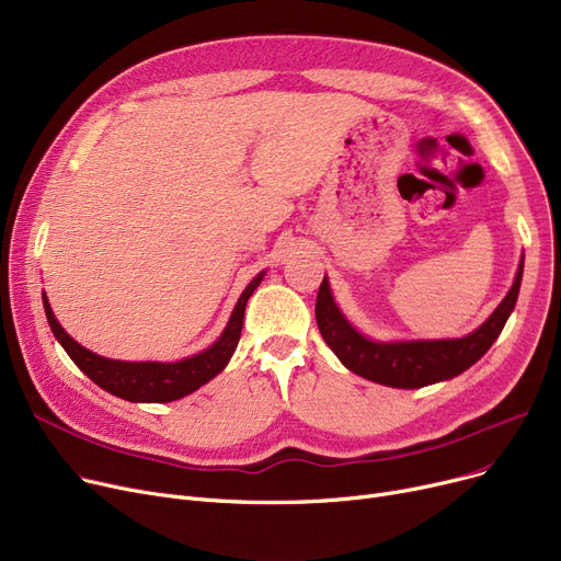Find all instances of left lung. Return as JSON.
<instances>
[{
	"instance_id": "1",
	"label": "left lung",
	"mask_w": 561,
	"mask_h": 561,
	"mask_svg": "<svg viewBox=\"0 0 561 561\" xmlns=\"http://www.w3.org/2000/svg\"><path fill=\"white\" fill-rule=\"evenodd\" d=\"M523 279V261L507 298L491 313L480 330L463 339L450 341H407V343H375L352 330L332 300L330 284L322 279L316 298V322L325 343L345 368L370 381L396 389H421L440 379H450L473 366L493 341L503 332L510 313L516 307Z\"/></svg>"
}]
</instances>
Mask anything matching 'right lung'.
<instances>
[{
    "label": "right lung",
    "instance_id": "add662e5",
    "mask_svg": "<svg viewBox=\"0 0 561 561\" xmlns=\"http://www.w3.org/2000/svg\"><path fill=\"white\" fill-rule=\"evenodd\" d=\"M261 277L263 273L254 277L250 286L243 290V296L239 305H236L222 336L211 347L199 352V355L188 357L184 362H174V364H157V362L129 364V362H113V359L98 357L91 350L81 347L77 341H72L64 332V328L58 325V320L54 318L45 296H43V305H45V316L54 336L66 347L70 359L88 377H91L98 387L129 402H172L197 391L202 385L214 379L227 366L241 339L245 305L254 293V288L259 286Z\"/></svg>",
    "mask_w": 561,
    "mask_h": 561
}]
</instances>
